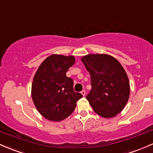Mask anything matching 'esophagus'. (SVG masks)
<instances>
[{"label": "esophagus", "mask_w": 153, "mask_h": 153, "mask_svg": "<svg viewBox=\"0 0 153 153\" xmlns=\"http://www.w3.org/2000/svg\"><path fill=\"white\" fill-rule=\"evenodd\" d=\"M81 94L83 96H85V94H86V92H85V90H82V91H81Z\"/></svg>", "instance_id": "1"}]
</instances>
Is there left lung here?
I'll return each instance as SVG.
<instances>
[{
	"instance_id": "1",
	"label": "left lung",
	"mask_w": 153,
	"mask_h": 153,
	"mask_svg": "<svg viewBox=\"0 0 153 153\" xmlns=\"http://www.w3.org/2000/svg\"><path fill=\"white\" fill-rule=\"evenodd\" d=\"M90 74L92 88L86 96L96 114L115 117L124 109L130 96L126 71L115 57L106 54H89L81 58Z\"/></svg>"
}]
</instances>
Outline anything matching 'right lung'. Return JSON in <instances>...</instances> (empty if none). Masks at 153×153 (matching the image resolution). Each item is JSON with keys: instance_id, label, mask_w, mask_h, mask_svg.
<instances>
[{"instance_id": "1", "label": "right lung", "mask_w": 153, "mask_h": 153, "mask_svg": "<svg viewBox=\"0 0 153 153\" xmlns=\"http://www.w3.org/2000/svg\"><path fill=\"white\" fill-rule=\"evenodd\" d=\"M75 63L73 55H50L39 67L31 88V96L38 111L50 121H61L72 114L82 97L74 90L73 79L66 72Z\"/></svg>"}]
</instances>
